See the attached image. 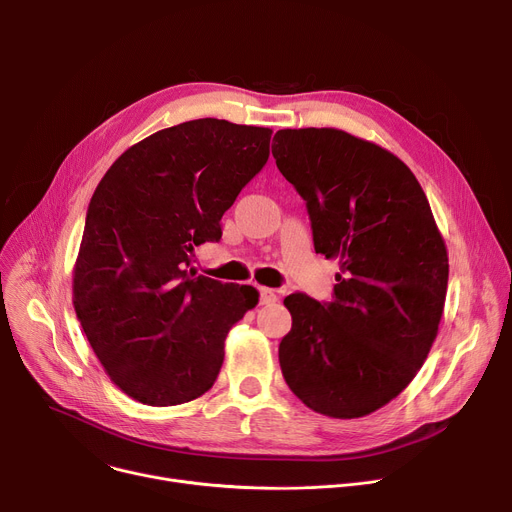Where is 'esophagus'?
I'll return each mask as SVG.
<instances>
[{
	"mask_svg": "<svg viewBox=\"0 0 512 512\" xmlns=\"http://www.w3.org/2000/svg\"><path fill=\"white\" fill-rule=\"evenodd\" d=\"M259 300H261V304L263 306H269V304H275L277 302V294L273 289H269V287H259Z\"/></svg>",
	"mask_w": 512,
	"mask_h": 512,
	"instance_id": "esophagus-1",
	"label": "esophagus"
}]
</instances>
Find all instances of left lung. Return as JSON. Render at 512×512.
I'll list each match as a JSON object with an SVG mask.
<instances>
[{
	"label": "left lung",
	"mask_w": 512,
	"mask_h": 512,
	"mask_svg": "<svg viewBox=\"0 0 512 512\" xmlns=\"http://www.w3.org/2000/svg\"><path fill=\"white\" fill-rule=\"evenodd\" d=\"M271 152L306 200L316 253L340 265L334 302L283 300V379L316 413L364 417L393 401L431 350L448 289L444 237L413 172L373 141L279 129Z\"/></svg>",
	"instance_id": "left-lung-1"
}]
</instances>
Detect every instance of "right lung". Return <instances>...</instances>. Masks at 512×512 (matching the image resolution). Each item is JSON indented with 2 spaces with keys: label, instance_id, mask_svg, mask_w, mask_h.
<instances>
[{
  "label": "right lung",
  "instance_id": "add662e5",
  "mask_svg": "<svg viewBox=\"0 0 512 512\" xmlns=\"http://www.w3.org/2000/svg\"><path fill=\"white\" fill-rule=\"evenodd\" d=\"M269 127L186 121L137 141L99 182L72 269V304L111 381L170 407L202 397L229 330L259 291L188 269L269 158Z\"/></svg>",
  "mask_w": 512,
  "mask_h": 512
}]
</instances>
